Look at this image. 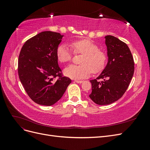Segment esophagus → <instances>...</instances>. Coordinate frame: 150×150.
<instances>
[{"instance_id":"1","label":"esophagus","mask_w":150,"mask_h":150,"mask_svg":"<svg viewBox=\"0 0 150 150\" xmlns=\"http://www.w3.org/2000/svg\"><path fill=\"white\" fill-rule=\"evenodd\" d=\"M75 82L77 83H82L83 82V81L81 80H75Z\"/></svg>"}]
</instances>
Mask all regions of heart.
Segmentation results:
<instances>
[{"instance_id": "obj_1", "label": "heart", "mask_w": 150, "mask_h": 150, "mask_svg": "<svg viewBox=\"0 0 150 150\" xmlns=\"http://www.w3.org/2000/svg\"><path fill=\"white\" fill-rule=\"evenodd\" d=\"M71 46L76 54H83L80 61L81 65H69L64 70V74L72 79H83L91 74L102 71L107 62V54L99 49L98 45L89 39L73 40ZM73 52L67 44H62L57 49L56 56L61 62H69L72 59Z\"/></svg>"}]
</instances>
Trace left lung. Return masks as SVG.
Returning a JSON list of instances; mask_svg holds the SVG:
<instances>
[{
  "mask_svg": "<svg viewBox=\"0 0 150 150\" xmlns=\"http://www.w3.org/2000/svg\"><path fill=\"white\" fill-rule=\"evenodd\" d=\"M108 62L97 78L91 80L89 98L99 105L118 100L128 89L134 70L133 57L127 44L112 35L105 36Z\"/></svg>",
  "mask_w": 150,
  "mask_h": 150,
  "instance_id": "obj_1",
  "label": "left lung"
}]
</instances>
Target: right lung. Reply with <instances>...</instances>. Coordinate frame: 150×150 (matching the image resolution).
Instances as JSON below:
<instances>
[{"instance_id":"1","label":"right lung","mask_w":150,"mask_h":150,"mask_svg":"<svg viewBox=\"0 0 150 150\" xmlns=\"http://www.w3.org/2000/svg\"><path fill=\"white\" fill-rule=\"evenodd\" d=\"M62 38L60 33L42 32L27 40L21 50L20 81L29 98L40 105L55 104L71 83L58 66L56 51Z\"/></svg>"}]
</instances>
